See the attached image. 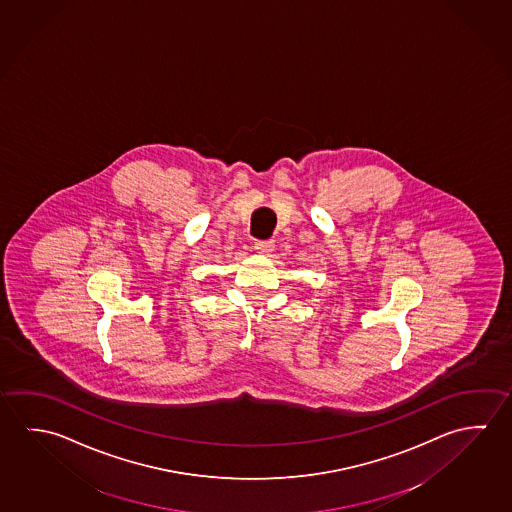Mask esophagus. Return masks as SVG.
Returning a JSON list of instances; mask_svg holds the SVG:
<instances>
[{
    "label": "esophagus",
    "instance_id": "1",
    "mask_svg": "<svg viewBox=\"0 0 512 512\" xmlns=\"http://www.w3.org/2000/svg\"><path fill=\"white\" fill-rule=\"evenodd\" d=\"M273 248H275L273 241H257L255 243V250L262 253V255H269V253L273 252Z\"/></svg>",
    "mask_w": 512,
    "mask_h": 512
}]
</instances>
